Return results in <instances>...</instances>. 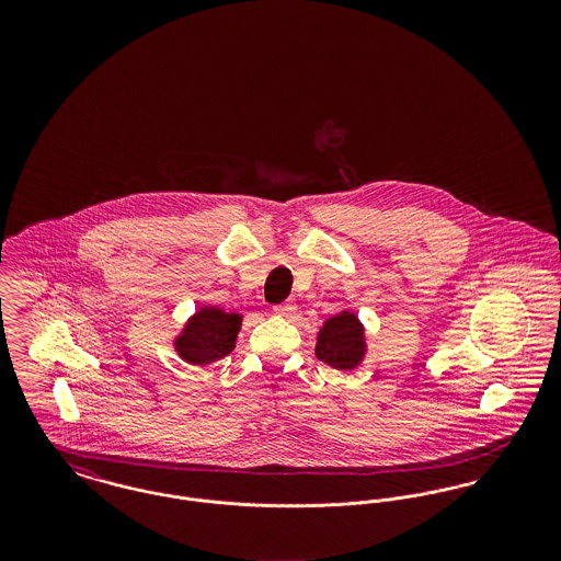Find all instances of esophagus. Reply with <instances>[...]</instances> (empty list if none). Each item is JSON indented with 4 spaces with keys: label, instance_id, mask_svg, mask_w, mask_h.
Returning <instances> with one entry per match:
<instances>
[{
    "label": "esophagus",
    "instance_id": "esophagus-1",
    "mask_svg": "<svg viewBox=\"0 0 561 561\" xmlns=\"http://www.w3.org/2000/svg\"><path fill=\"white\" fill-rule=\"evenodd\" d=\"M275 313H277L279 318H284V320H294V316H296V305H294V302H284V305L275 307Z\"/></svg>",
    "mask_w": 561,
    "mask_h": 561
}]
</instances>
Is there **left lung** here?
Instances as JSON below:
<instances>
[{
  "label": "left lung",
  "mask_w": 561,
  "mask_h": 561,
  "mask_svg": "<svg viewBox=\"0 0 561 561\" xmlns=\"http://www.w3.org/2000/svg\"><path fill=\"white\" fill-rule=\"evenodd\" d=\"M364 323L353 311H341L323 321L316 343L318 359L336 370H355L366 357Z\"/></svg>",
  "instance_id": "8db88e82"
}]
</instances>
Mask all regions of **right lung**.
<instances>
[{"instance_id": "obj_1", "label": "right lung", "mask_w": 561, "mask_h": 561, "mask_svg": "<svg viewBox=\"0 0 561 561\" xmlns=\"http://www.w3.org/2000/svg\"><path fill=\"white\" fill-rule=\"evenodd\" d=\"M240 328V313H227L218 307H199L174 339V351L191 366H208L236 348Z\"/></svg>"}]
</instances>
